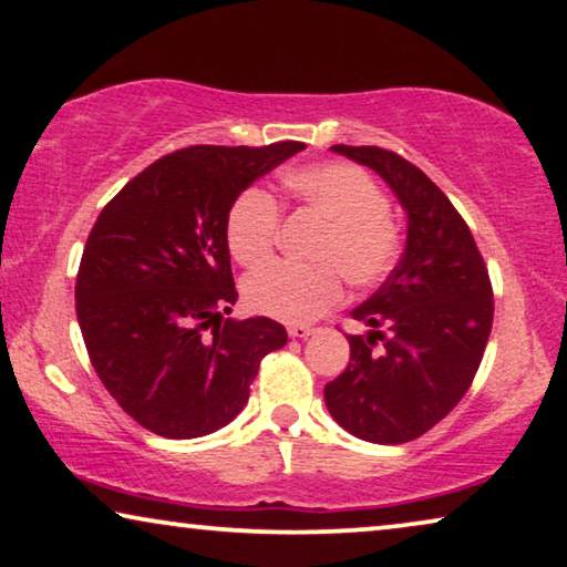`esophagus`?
Here are the masks:
<instances>
[{"label": "esophagus", "instance_id": "esophagus-1", "mask_svg": "<svg viewBox=\"0 0 567 567\" xmlns=\"http://www.w3.org/2000/svg\"><path fill=\"white\" fill-rule=\"evenodd\" d=\"M287 333H290V338H308V336H312L316 333V328H310V326H287Z\"/></svg>", "mask_w": 567, "mask_h": 567}]
</instances>
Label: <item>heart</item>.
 <instances>
[{
	"instance_id": "b5f03b06",
	"label": "heart",
	"mask_w": 567,
	"mask_h": 567,
	"mask_svg": "<svg viewBox=\"0 0 567 567\" xmlns=\"http://www.w3.org/2000/svg\"><path fill=\"white\" fill-rule=\"evenodd\" d=\"M287 203L323 221L316 241L318 261L269 265L244 282V302L285 323H310L343 298L341 275L359 290L382 285L396 267L402 234L390 216V198L349 163H316L285 173ZM280 206L261 188H247L226 214V247L241 267H259L275 251Z\"/></svg>"
}]
</instances>
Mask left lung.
Wrapping results in <instances>:
<instances>
[{
    "label": "left lung",
    "instance_id": "obj_1",
    "mask_svg": "<svg viewBox=\"0 0 567 567\" xmlns=\"http://www.w3.org/2000/svg\"><path fill=\"white\" fill-rule=\"evenodd\" d=\"M371 167L408 210L400 265L351 312L349 367L326 384L333 420L369 443L415 441L463 400L494 323V290L468 224L430 177L392 150L333 145Z\"/></svg>",
    "mask_w": 567,
    "mask_h": 567
}]
</instances>
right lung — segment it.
I'll return each instance as SVG.
<instances>
[{"instance_id":"right-lung-1","label":"right lung","mask_w":567,"mask_h":567,"mask_svg":"<svg viewBox=\"0 0 567 567\" xmlns=\"http://www.w3.org/2000/svg\"><path fill=\"white\" fill-rule=\"evenodd\" d=\"M300 150L292 140L177 150L99 214L75 316L101 384L150 433L188 441L229 425L261 359L287 343L272 318H224L239 295L224 229L234 198Z\"/></svg>"}]
</instances>
